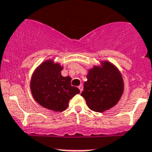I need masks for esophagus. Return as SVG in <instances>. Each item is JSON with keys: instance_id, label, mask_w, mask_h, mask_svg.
<instances>
[{"instance_id": "34e87169", "label": "esophagus", "mask_w": 152, "mask_h": 152, "mask_svg": "<svg viewBox=\"0 0 152 152\" xmlns=\"http://www.w3.org/2000/svg\"><path fill=\"white\" fill-rule=\"evenodd\" d=\"M78 88H79V90H80V92H82L83 89H84V88H83V85H82V84H80V85H79L78 86Z\"/></svg>"}]
</instances>
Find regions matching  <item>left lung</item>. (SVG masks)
I'll return each instance as SVG.
<instances>
[{"mask_svg": "<svg viewBox=\"0 0 152 152\" xmlns=\"http://www.w3.org/2000/svg\"><path fill=\"white\" fill-rule=\"evenodd\" d=\"M81 96L95 112L107 110L119 101L123 92V78L116 68L109 62L103 67H94L87 75Z\"/></svg>", "mask_w": 152, "mask_h": 152, "instance_id": "1", "label": "left lung"}]
</instances>
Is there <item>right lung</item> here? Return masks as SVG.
Returning a JSON list of instances; mask_svg holds the SVG:
<instances>
[{"instance_id": "right-lung-1", "label": "right lung", "mask_w": 152, "mask_h": 152, "mask_svg": "<svg viewBox=\"0 0 152 152\" xmlns=\"http://www.w3.org/2000/svg\"><path fill=\"white\" fill-rule=\"evenodd\" d=\"M62 67L51 60L39 65L31 80V91L42 107L54 111L65 110L69 100L80 90L71 84L72 78L61 75Z\"/></svg>"}]
</instances>
